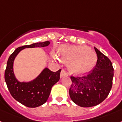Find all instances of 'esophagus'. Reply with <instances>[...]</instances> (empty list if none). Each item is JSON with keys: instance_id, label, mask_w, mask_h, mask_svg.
<instances>
[{"instance_id": "1", "label": "esophagus", "mask_w": 122, "mask_h": 122, "mask_svg": "<svg viewBox=\"0 0 122 122\" xmlns=\"http://www.w3.org/2000/svg\"><path fill=\"white\" fill-rule=\"evenodd\" d=\"M67 75H68V73H67V72H66L65 70L62 69V71H61V72H60V77H61V78H62V77H65V76H67Z\"/></svg>"}]
</instances>
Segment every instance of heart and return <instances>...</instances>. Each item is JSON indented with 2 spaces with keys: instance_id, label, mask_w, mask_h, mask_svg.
<instances>
[{
  "instance_id": "heart-1",
  "label": "heart",
  "mask_w": 122,
  "mask_h": 122,
  "mask_svg": "<svg viewBox=\"0 0 122 122\" xmlns=\"http://www.w3.org/2000/svg\"><path fill=\"white\" fill-rule=\"evenodd\" d=\"M56 61L68 63V68L76 74H83L92 69L97 62L96 54L85 46L64 47L60 49L59 57L53 54Z\"/></svg>"
}]
</instances>
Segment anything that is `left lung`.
Listing matches in <instances>:
<instances>
[{"instance_id": "1", "label": "left lung", "mask_w": 122, "mask_h": 122, "mask_svg": "<svg viewBox=\"0 0 122 122\" xmlns=\"http://www.w3.org/2000/svg\"><path fill=\"white\" fill-rule=\"evenodd\" d=\"M97 61L94 69L83 77L71 76L69 95L72 101L82 107H91L102 103L112 86L113 68L108 57L94 47Z\"/></svg>"}]
</instances>
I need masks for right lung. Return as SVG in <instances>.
<instances>
[{
    "mask_svg": "<svg viewBox=\"0 0 122 122\" xmlns=\"http://www.w3.org/2000/svg\"><path fill=\"white\" fill-rule=\"evenodd\" d=\"M50 44L49 41L37 42L31 45L18 47L8 59L5 71V81L11 95L17 101L30 108L37 107L45 103L49 98L51 88L60 79L61 69L54 72L45 68L34 80L29 82H20L15 77L13 70L16 56L25 48L44 47Z\"/></svg>",
    "mask_w": 122,
    "mask_h": 122,
    "instance_id": "right-lung-1",
    "label": "right lung"
}]
</instances>
